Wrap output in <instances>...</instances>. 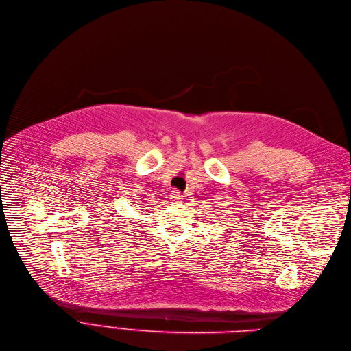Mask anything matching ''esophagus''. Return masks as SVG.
I'll return each instance as SVG.
<instances>
[{
    "label": "esophagus",
    "instance_id": "34e87169",
    "mask_svg": "<svg viewBox=\"0 0 351 351\" xmlns=\"http://www.w3.org/2000/svg\"><path fill=\"white\" fill-rule=\"evenodd\" d=\"M171 200L172 202H179L180 200V193L178 192V190H173V192L171 193Z\"/></svg>",
    "mask_w": 351,
    "mask_h": 351
}]
</instances>
